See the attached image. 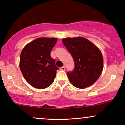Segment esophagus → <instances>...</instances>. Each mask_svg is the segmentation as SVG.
<instances>
[{
	"label": "esophagus",
	"instance_id": "obj_1",
	"mask_svg": "<svg viewBox=\"0 0 125 125\" xmlns=\"http://www.w3.org/2000/svg\"><path fill=\"white\" fill-rule=\"evenodd\" d=\"M60 70L61 71H65V66H62V68H60Z\"/></svg>",
	"mask_w": 125,
	"mask_h": 125
}]
</instances>
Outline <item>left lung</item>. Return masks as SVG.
<instances>
[{
    "mask_svg": "<svg viewBox=\"0 0 125 125\" xmlns=\"http://www.w3.org/2000/svg\"><path fill=\"white\" fill-rule=\"evenodd\" d=\"M62 42L75 62L73 71L67 73L70 83L78 88L90 87L98 79L103 69L100 50L81 37L63 38Z\"/></svg>",
    "mask_w": 125,
    "mask_h": 125,
    "instance_id": "1",
    "label": "left lung"
}]
</instances>
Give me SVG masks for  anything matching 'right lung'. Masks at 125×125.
Here are the masks:
<instances>
[{"instance_id": "1", "label": "right lung", "mask_w": 125, "mask_h": 125, "mask_svg": "<svg viewBox=\"0 0 125 125\" xmlns=\"http://www.w3.org/2000/svg\"><path fill=\"white\" fill-rule=\"evenodd\" d=\"M57 41L56 38H37L22 50L20 68L25 80L32 87L44 89L54 81L58 68L50 53Z\"/></svg>"}]
</instances>
